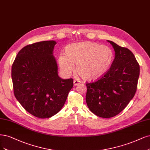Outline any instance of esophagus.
<instances>
[{
	"label": "esophagus",
	"instance_id": "1",
	"mask_svg": "<svg viewBox=\"0 0 150 150\" xmlns=\"http://www.w3.org/2000/svg\"><path fill=\"white\" fill-rule=\"evenodd\" d=\"M73 83H74V86H77L79 84L81 83V81H79L78 79H75V80H74Z\"/></svg>",
	"mask_w": 150,
	"mask_h": 150
}]
</instances>
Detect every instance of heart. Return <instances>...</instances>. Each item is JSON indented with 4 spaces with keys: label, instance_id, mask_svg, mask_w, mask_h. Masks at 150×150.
<instances>
[{
    "label": "heart",
    "instance_id": "obj_1",
    "mask_svg": "<svg viewBox=\"0 0 150 150\" xmlns=\"http://www.w3.org/2000/svg\"><path fill=\"white\" fill-rule=\"evenodd\" d=\"M65 53L59 54L58 58L61 71L69 76L74 71L76 64L77 74L86 81H94L104 76L113 58L110 47L89 41L68 45Z\"/></svg>",
    "mask_w": 150,
    "mask_h": 150
}]
</instances>
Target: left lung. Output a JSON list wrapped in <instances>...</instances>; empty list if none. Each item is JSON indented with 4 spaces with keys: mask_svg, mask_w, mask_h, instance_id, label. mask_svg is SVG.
<instances>
[{
    "mask_svg": "<svg viewBox=\"0 0 150 150\" xmlns=\"http://www.w3.org/2000/svg\"><path fill=\"white\" fill-rule=\"evenodd\" d=\"M115 51L110 68L100 79L87 83L86 100L98 117L110 118L121 112L135 94L140 75L139 66L131 51L107 40Z\"/></svg>",
    "mask_w": 150,
    "mask_h": 150,
    "instance_id": "left-lung-1",
    "label": "left lung"
}]
</instances>
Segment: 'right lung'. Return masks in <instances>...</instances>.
Masks as SVG:
<instances>
[{
	"label": "right lung",
	"instance_id": "add662e5",
	"mask_svg": "<svg viewBox=\"0 0 150 150\" xmlns=\"http://www.w3.org/2000/svg\"><path fill=\"white\" fill-rule=\"evenodd\" d=\"M56 44L50 40L25 46L12 68L15 97L30 114L41 118L56 114L73 87V79H63L58 76L53 55Z\"/></svg>",
	"mask_w": 150,
	"mask_h": 150
}]
</instances>
